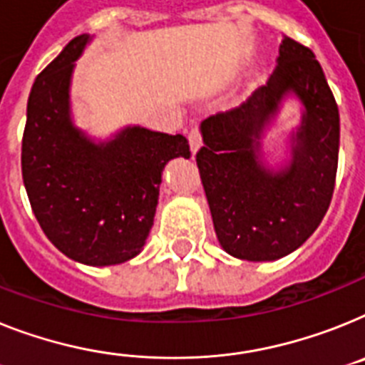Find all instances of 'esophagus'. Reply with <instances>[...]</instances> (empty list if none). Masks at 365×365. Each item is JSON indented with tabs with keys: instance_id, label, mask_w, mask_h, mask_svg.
I'll return each instance as SVG.
<instances>
[{
	"instance_id": "34e87169",
	"label": "esophagus",
	"mask_w": 365,
	"mask_h": 365,
	"mask_svg": "<svg viewBox=\"0 0 365 365\" xmlns=\"http://www.w3.org/2000/svg\"><path fill=\"white\" fill-rule=\"evenodd\" d=\"M189 146H191V152L195 154L198 148H200L202 145V131L198 125H195V128H191V131H189Z\"/></svg>"
}]
</instances>
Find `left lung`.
I'll return each instance as SVG.
<instances>
[{
    "label": "left lung",
    "instance_id": "1",
    "mask_svg": "<svg viewBox=\"0 0 365 365\" xmlns=\"http://www.w3.org/2000/svg\"><path fill=\"white\" fill-rule=\"evenodd\" d=\"M295 92L307 107L292 165L271 173L255 152L262 125L281 96ZM197 165L220 247L249 262L278 259L315 232L332 200L339 113L314 51L284 35L278 68L240 107L202 122Z\"/></svg>",
    "mask_w": 365,
    "mask_h": 365
}]
</instances>
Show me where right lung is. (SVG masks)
Returning <instances> with one entry per match:
<instances>
[{"label": "right lung", "mask_w": 365, "mask_h": 365, "mask_svg": "<svg viewBox=\"0 0 365 365\" xmlns=\"http://www.w3.org/2000/svg\"><path fill=\"white\" fill-rule=\"evenodd\" d=\"M88 36L64 46L33 83L21 139V176L46 237L85 265H116L140 252L154 225L161 173L189 158L187 139L128 128L94 145L70 122L73 61Z\"/></svg>", "instance_id": "1"}]
</instances>
